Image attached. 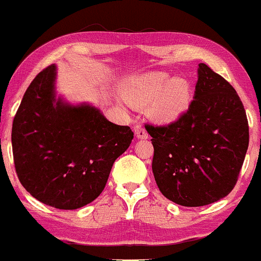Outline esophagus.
<instances>
[{
    "instance_id": "1",
    "label": "esophagus",
    "mask_w": 261,
    "mask_h": 261,
    "mask_svg": "<svg viewBox=\"0 0 261 261\" xmlns=\"http://www.w3.org/2000/svg\"><path fill=\"white\" fill-rule=\"evenodd\" d=\"M134 130H135L136 138H139V139H147V138H149V134H147V131L145 130V128L142 127L141 125H136Z\"/></svg>"
}]
</instances>
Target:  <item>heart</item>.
<instances>
[{"instance_id":"b5f03b06","label":"heart","mask_w":261,"mask_h":261,"mask_svg":"<svg viewBox=\"0 0 261 261\" xmlns=\"http://www.w3.org/2000/svg\"><path fill=\"white\" fill-rule=\"evenodd\" d=\"M126 100L133 105H146L151 101L150 114L159 122H172L180 119L191 102L190 85L184 79L171 80L160 72L139 76L123 89Z\"/></svg>"}]
</instances>
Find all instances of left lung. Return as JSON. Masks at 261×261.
Segmentation results:
<instances>
[{"label": "left lung", "instance_id": "left-lung-1", "mask_svg": "<svg viewBox=\"0 0 261 261\" xmlns=\"http://www.w3.org/2000/svg\"><path fill=\"white\" fill-rule=\"evenodd\" d=\"M145 127L153 176L167 199L204 206L234 189L249 146L248 119L234 87L209 66L199 64L194 100L180 119Z\"/></svg>", "mask_w": 261, "mask_h": 261}]
</instances>
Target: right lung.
<instances>
[{
  "label": "right lung",
  "mask_w": 261,
  "mask_h": 261,
  "mask_svg": "<svg viewBox=\"0 0 261 261\" xmlns=\"http://www.w3.org/2000/svg\"><path fill=\"white\" fill-rule=\"evenodd\" d=\"M55 80L51 65L24 92L12 123L13 161L18 180L35 199L75 210L102 193L134 133L110 122L94 106L56 100Z\"/></svg>",
  "instance_id": "1"
}]
</instances>
